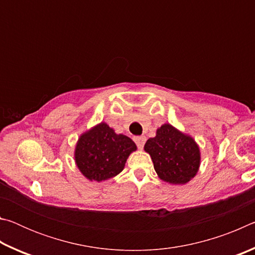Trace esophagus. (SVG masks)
<instances>
[{
    "label": "esophagus",
    "mask_w": 255,
    "mask_h": 255,
    "mask_svg": "<svg viewBox=\"0 0 255 255\" xmlns=\"http://www.w3.org/2000/svg\"><path fill=\"white\" fill-rule=\"evenodd\" d=\"M133 140H135V143L137 144L138 148L141 149V148L144 147V144H145V141H146V137L145 136H137V137L133 138Z\"/></svg>",
    "instance_id": "1"
}]
</instances>
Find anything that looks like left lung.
<instances>
[{
    "instance_id": "obj_1",
    "label": "left lung",
    "mask_w": 255,
    "mask_h": 255,
    "mask_svg": "<svg viewBox=\"0 0 255 255\" xmlns=\"http://www.w3.org/2000/svg\"><path fill=\"white\" fill-rule=\"evenodd\" d=\"M159 179L170 184H185L199 171L201 153L192 136L171 124H163L144 146Z\"/></svg>"
}]
</instances>
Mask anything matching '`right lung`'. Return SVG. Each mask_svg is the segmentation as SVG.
<instances>
[{
	"mask_svg": "<svg viewBox=\"0 0 255 255\" xmlns=\"http://www.w3.org/2000/svg\"><path fill=\"white\" fill-rule=\"evenodd\" d=\"M135 150L137 146L130 138L101 122L81 133L75 145L74 161L84 178L102 182L118 175Z\"/></svg>",
	"mask_w": 255,
	"mask_h": 255,
	"instance_id": "obj_1",
	"label": "right lung"
}]
</instances>
